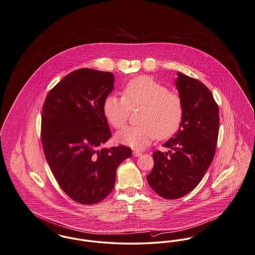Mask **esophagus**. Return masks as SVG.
I'll return each instance as SVG.
<instances>
[{"mask_svg": "<svg viewBox=\"0 0 255 255\" xmlns=\"http://www.w3.org/2000/svg\"><path fill=\"white\" fill-rule=\"evenodd\" d=\"M133 155H134L135 157H139V156L141 155V152H140V151H137V150H135V151L133 152Z\"/></svg>", "mask_w": 255, "mask_h": 255, "instance_id": "esophagus-1", "label": "esophagus"}]
</instances>
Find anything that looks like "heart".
<instances>
[{
    "instance_id": "obj_1",
    "label": "heart",
    "mask_w": 255,
    "mask_h": 255,
    "mask_svg": "<svg viewBox=\"0 0 255 255\" xmlns=\"http://www.w3.org/2000/svg\"><path fill=\"white\" fill-rule=\"evenodd\" d=\"M142 107L136 126H128L117 133L116 139L133 148H144L157 136L167 138L174 135L184 118L183 100L177 93L149 76L131 80L123 90V97L109 95L103 112L109 123L120 129L129 119L131 109Z\"/></svg>"
}]
</instances>
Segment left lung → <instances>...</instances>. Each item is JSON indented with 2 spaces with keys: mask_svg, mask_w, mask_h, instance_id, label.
Segmentation results:
<instances>
[{
  "mask_svg": "<svg viewBox=\"0 0 255 255\" xmlns=\"http://www.w3.org/2000/svg\"><path fill=\"white\" fill-rule=\"evenodd\" d=\"M176 88L184 104L178 132L153 153L154 166L147 175L150 187L165 199L192 192L203 178L216 151L219 135V107L200 81L177 73Z\"/></svg>",
  "mask_w": 255,
  "mask_h": 255,
  "instance_id": "obj_1",
  "label": "left lung"
}]
</instances>
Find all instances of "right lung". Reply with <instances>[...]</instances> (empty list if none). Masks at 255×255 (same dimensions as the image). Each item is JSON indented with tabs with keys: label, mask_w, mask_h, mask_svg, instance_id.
I'll list each match as a JSON object with an SVG mask.
<instances>
[{
	"label": "right lung",
	"mask_w": 255,
	"mask_h": 255,
	"mask_svg": "<svg viewBox=\"0 0 255 255\" xmlns=\"http://www.w3.org/2000/svg\"><path fill=\"white\" fill-rule=\"evenodd\" d=\"M114 84L111 72L78 69L49 91L42 108L46 160L61 190L81 204L110 195L118 166L132 156L124 145L102 147L112 136L103 104Z\"/></svg>",
	"instance_id": "right-lung-1"
}]
</instances>
